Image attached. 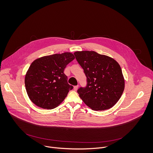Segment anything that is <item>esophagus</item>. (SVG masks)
I'll use <instances>...</instances> for the list:
<instances>
[{
  "mask_svg": "<svg viewBox=\"0 0 153 153\" xmlns=\"http://www.w3.org/2000/svg\"><path fill=\"white\" fill-rule=\"evenodd\" d=\"M78 85H76V86H74V89L75 91H76V90L78 89Z\"/></svg>",
  "mask_w": 153,
  "mask_h": 153,
  "instance_id": "esophagus-1",
  "label": "esophagus"
}]
</instances>
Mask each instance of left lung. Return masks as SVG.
I'll return each instance as SVG.
<instances>
[{
	"label": "left lung",
	"mask_w": 153,
	"mask_h": 153,
	"mask_svg": "<svg viewBox=\"0 0 153 153\" xmlns=\"http://www.w3.org/2000/svg\"><path fill=\"white\" fill-rule=\"evenodd\" d=\"M74 54L87 77L86 86L77 91L80 98L93 110L112 108L124 89L120 65L114 59L94 51H78Z\"/></svg>",
	"instance_id": "8db88e82"
}]
</instances>
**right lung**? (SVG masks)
<instances>
[{"mask_svg": "<svg viewBox=\"0 0 153 153\" xmlns=\"http://www.w3.org/2000/svg\"><path fill=\"white\" fill-rule=\"evenodd\" d=\"M75 59L65 52L46 56L34 61L26 74L25 84L27 95L36 106L51 109L59 105L73 87L64 74L66 65Z\"/></svg>", "mask_w": 153, "mask_h": 153, "instance_id": "right-lung-1", "label": "right lung"}]
</instances>
